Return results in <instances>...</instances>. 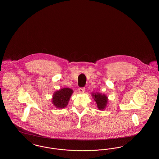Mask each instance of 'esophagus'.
Masks as SVG:
<instances>
[{
  "label": "esophagus",
  "mask_w": 159,
  "mask_h": 159,
  "mask_svg": "<svg viewBox=\"0 0 159 159\" xmlns=\"http://www.w3.org/2000/svg\"><path fill=\"white\" fill-rule=\"evenodd\" d=\"M85 90L84 88H79L78 89V92H79V93H83Z\"/></svg>",
  "instance_id": "esophagus-1"
}]
</instances>
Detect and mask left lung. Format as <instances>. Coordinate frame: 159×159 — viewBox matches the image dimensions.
Returning <instances> with one entry per match:
<instances>
[{
    "label": "left lung",
    "mask_w": 159,
    "mask_h": 159,
    "mask_svg": "<svg viewBox=\"0 0 159 159\" xmlns=\"http://www.w3.org/2000/svg\"><path fill=\"white\" fill-rule=\"evenodd\" d=\"M92 97L96 102L97 107L99 110H104L107 106L108 97L107 95L99 92H93L92 93Z\"/></svg>",
    "instance_id": "left-lung-1"
}]
</instances>
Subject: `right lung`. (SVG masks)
Here are the masks:
<instances>
[{
	"instance_id": "obj_1",
	"label": "right lung",
	"mask_w": 159,
	"mask_h": 159,
	"mask_svg": "<svg viewBox=\"0 0 159 159\" xmlns=\"http://www.w3.org/2000/svg\"><path fill=\"white\" fill-rule=\"evenodd\" d=\"M73 91L70 88H63L53 93L52 102L57 108H64L68 105Z\"/></svg>"
}]
</instances>
